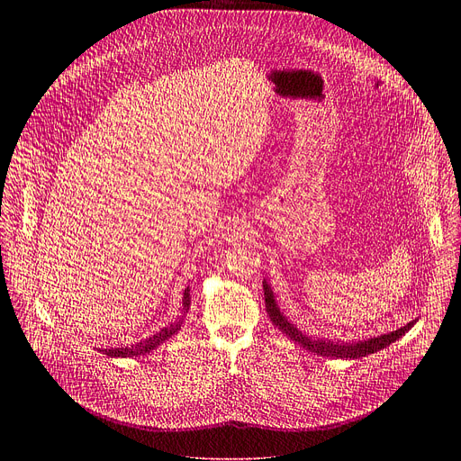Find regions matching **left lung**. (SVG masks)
Returning a JSON list of instances; mask_svg holds the SVG:
<instances>
[{"instance_id":"8db88e82","label":"left lung","mask_w":461,"mask_h":461,"mask_svg":"<svg viewBox=\"0 0 461 461\" xmlns=\"http://www.w3.org/2000/svg\"><path fill=\"white\" fill-rule=\"evenodd\" d=\"M263 292H265V308H267L269 318L273 321V325H276L287 338H292L299 346H303L304 349L318 353L321 357H336V358H360L366 357L372 353H377L379 349L391 346L393 342H396L398 338H402L411 327L417 323V320H413L411 323H407L405 327H400L398 330H393L389 334H381L377 338H368L365 342H330V340H320V338H312L303 334V330H299L297 327H294L285 320L284 313L280 312L276 299L273 295V289L267 284V280H263Z\"/></svg>"}]
</instances>
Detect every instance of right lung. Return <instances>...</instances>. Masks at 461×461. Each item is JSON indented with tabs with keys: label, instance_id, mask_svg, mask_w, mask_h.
Returning <instances> with one entry per match:
<instances>
[{
	"label": "right lung",
	"instance_id": "obj_1",
	"mask_svg": "<svg viewBox=\"0 0 461 461\" xmlns=\"http://www.w3.org/2000/svg\"><path fill=\"white\" fill-rule=\"evenodd\" d=\"M188 308H190V289L186 287L185 294H183V313L188 312ZM181 323H183V316L177 320V323H169L167 327L160 329L158 332H155L149 338H145V340H141V342H136V344L127 346V348L121 346V348L99 349V351L108 355V357H121V358H125V357H141L145 353H151L153 349H157L164 340H167V338H172L181 329Z\"/></svg>",
	"mask_w": 461,
	"mask_h": 461
}]
</instances>
